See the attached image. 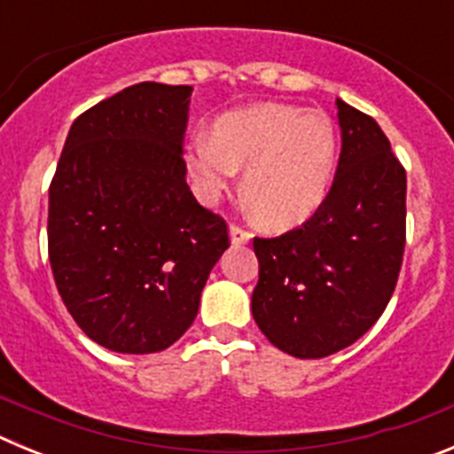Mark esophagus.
<instances>
[{
    "label": "esophagus",
    "mask_w": 454,
    "mask_h": 454,
    "mask_svg": "<svg viewBox=\"0 0 454 454\" xmlns=\"http://www.w3.org/2000/svg\"><path fill=\"white\" fill-rule=\"evenodd\" d=\"M230 239H231V246H246V243H250L252 234L247 230H243V227H239V224H231Z\"/></svg>",
    "instance_id": "obj_1"
}]
</instances>
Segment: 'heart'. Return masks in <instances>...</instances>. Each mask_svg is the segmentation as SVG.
<instances>
[{
  "instance_id": "1",
  "label": "heart",
  "mask_w": 454,
  "mask_h": 454,
  "mask_svg": "<svg viewBox=\"0 0 454 454\" xmlns=\"http://www.w3.org/2000/svg\"><path fill=\"white\" fill-rule=\"evenodd\" d=\"M188 175L198 198L214 204L234 186L263 227L293 230L318 211L336 168V129L320 111L259 104L224 114L214 131H195L186 145Z\"/></svg>"
}]
</instances>
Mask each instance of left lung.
Segmentation results:
<instances>
[{
    "label": "left lung",
    "mask_w": 454,
    "mask_h": 454,
    "mask_svg": "<svg viewBox=\"0 0 454 454\" xmlns=\"http://www.w3.org/2000/svg\"><path fill=\"white\" fill-rule=\"evenodd\" d=\"M340 156L325 202L302 227L254 239L252 316L272 346L320 359L382 316L404 252L407 175L371 115L336 99Z\"/></svg>",
    "instance_id": "8db88e82"
}]
</instances>
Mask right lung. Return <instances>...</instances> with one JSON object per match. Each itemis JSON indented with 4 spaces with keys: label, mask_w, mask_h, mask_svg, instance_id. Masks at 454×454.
Masks as SVG:
<instances>
[{
    "label": "right lung",
    "mask_w": 454,
    "mask_h": 454,
    "mask_svg": "<svg viewBox=\"0 0 454 454\" xmlns=\"http://www.w3.org/2000/svg\"><path fill=\"white\" fill-rule=\"evenodd\" d=\"M191 86L143 82L70 127L50 186L54 282L88 339L122 355L170 348L198 316L227 223L186 184Z\"/></svg>",
    "instance_id": "add662e5"
}]
</instances>
